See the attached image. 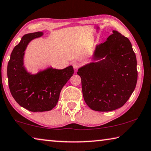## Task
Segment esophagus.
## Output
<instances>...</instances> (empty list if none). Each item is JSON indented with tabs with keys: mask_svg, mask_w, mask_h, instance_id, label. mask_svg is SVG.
I'll return each instance as SVG.
<instances>
[{
	"mask_svg": "<svg viewBox=\"0 0 151 151\" xmlns=\"http://www.w3.org/2000/svg\"><path fill=\"white\" fill-rule=\"evenodd\" d=\"M72 65H73V67L75 70H77L79 68V67H80V64H79L78 62H73Z\"/></svg>",
	"mask_w": 151,
	"mask_h": 151,
	"instance_id": "esophagus-1",
	"label": "esophagus"
}]
</instances>
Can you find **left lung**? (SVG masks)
<instances>
[{
    "label": "left lung",
    "instance_id": "1",
    "mask_svg": "<svg viewBox=\"0 0 151 151\" xmlns=\"http://www.w3.org/2000/svg\"><path fill=\"white\" fill-rule=\"evenodd\" d=\"M91 62L78 68L85 102L90 109L109 111L122 107L137 81L135 54L127 37L113 30L96 46Z\"/></svg>",
    "mask_w": 151,
    "mask_h": 151
}]
</instances>
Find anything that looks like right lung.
<instances>
[{
  "label": "right lung",
  "mask_w": 151,
  "mask_h": 151,
  "mask_svg": "<svg viewBox=\"0 0 151 151\" xmlns=\"http://www.w3.org/2000/svg\"><path fill=\"white\" fill-rule=\"evenodd\" d=\"M43 34L37 32L24 35L12 51L7 67L11 94L20 106L34 112L51 110L58 102L63 87L74 73L71 65L63 69L48 67L36 74L27 70L24 65L27 46Z\"/></svg>",
  "instance_id": "obj_1"
}]
</instances>
